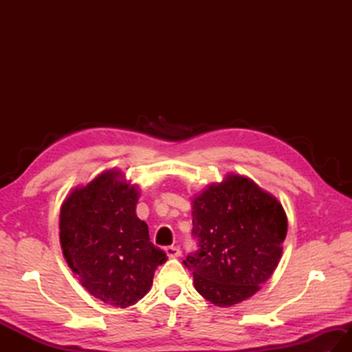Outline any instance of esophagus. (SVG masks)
<instances>
[{
  "mask_svg": "<svg viewBox=\"0 0 352 352\" xmlns=\"http://www.w3.org/2000/svg\"><path fill=\"white\" fill-rule=\"evenodd\" d=\"M164 252H166V256L169 258H177L182 256V250L178 248V246H168V248L164 250Z\"/></svg>",
  "mask_w": 352,
  "mask_h": 352,
  "instance_id": "obj_1",
  "label": "esophagus"
}]
</instances>
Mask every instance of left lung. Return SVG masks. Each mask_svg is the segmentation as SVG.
<instances>
[{"label":"left lung","instance_id":"1","mask_svg":"<svg viewBox=\"0 0 352 352\" xmlns=\"http://www.w3.org/2000/svg\"><path fill=\"white\" fill-rule=\"evenodd\" d=\"M199 250L183 260L198 294L218 307L248 300L278 266L287 234L281 203L251 178L230 172L192 198Z\"/></svg>","mask_w":352,"mask_h":352}]
</instances>
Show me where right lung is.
Here are the masks:
<instances>
[{
	"mask_svg": "<svg viewBox=\"0 0 352 352\" xmlns=\"http://www.w3.org/2000/svg\"><path fill=\"white\" fill-rule=\"evenodd\" d=\"M140 192L121 169H107L74 188L60 207L63 257L89 294L111 307H129L153 286L166 254L149 242L138 218Z\"/></svg>",
	"mask_w": 352,
	"mask_h": 352,
	"instance_id": "add662e5",
	"label": "right lung"
}]
</instances>
